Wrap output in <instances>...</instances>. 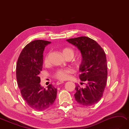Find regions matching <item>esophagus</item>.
Here are the masks:
<instances>
[{
  "label": "esophagus",
  "instance_id": "34e87169",
  "mask_svg": "<svg viewBox=\"0 0 129 129\" xmlns=\"http://www.w3.org/2000/svg\"><path fill=\"white\" fill-rule=\"evenodd\" d=\"M64 81H58L56 82V85H60V84H61V83H64Z\"/></svg>",
  "mask_w": 129,
  "mask_h": 129
}]
</instances>
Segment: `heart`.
Masks as SVG:
<instances>
[{
	"label": "heart",
	"instance_id": "1",
	"mask_svg": "<svg viewBox=\"0 0 129 129\" xmlns=\"http://www.w3.org/2000/svg\"><path fill=\"white\" fill-rule=\"evenodd\" d=\"M62 54L64 55L65 57L67 58L69 56H72L73 57L74 55V52L73 49L69 48H65L62 49ZM49 54L45 56L44 59V62L45 64H47L49 61ZM76 64H79V61H76ZM73 73V70L71 69L70 68H67V69H59L56 71L55 73L54 76L56 79H58L60 80H65L68 79L69 77V75L71 73Z\"/></svg>",
	"mask_w": 129,
	"mask_h": 129
}]
</instances>
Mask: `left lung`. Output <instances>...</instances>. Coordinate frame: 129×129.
<instances>
[{
    "mask_svg": "<svg viewBox=\"0 0 129 129\" xmlns=\"http://www.w3.org/2000/svg\"><path fill=\"white\" fill-rule=\"evenodd\" d=\"M67 41L80 50L82 59L79 68V77L81 81L86 83L85 88L76 85L75 98L82 106L94 105L101 100L106 86L108 74L106 53L96 42L87 37Z\"/></svg>",
    "mask_w": 129,
    "mask_h": 129,
    "instance_id": "obj_1",
    "label": "left lung"
}]
</instances>
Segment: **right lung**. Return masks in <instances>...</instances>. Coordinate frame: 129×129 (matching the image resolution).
<instances>
[{
	"instance_id": "add662e5",
	"label": "right lung",
	"mask_w": 129,
	"mask_h": 129,
	"mask_svg": "<svg viewBox=\"0 0 129 129\" xmlns=\"http://www.w3.org/2000/svg\"><path fill=\"white\" fill-rule=\"evenodd\" d=\"M51 42L35 40L23 48L16 65V79L21 94L26 103L35 110L42 111L53 105L56 97V88L52 84L44 88L39 77L42 70L43 52Z\"/></svg>"
}]
</instances>
